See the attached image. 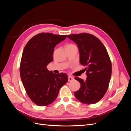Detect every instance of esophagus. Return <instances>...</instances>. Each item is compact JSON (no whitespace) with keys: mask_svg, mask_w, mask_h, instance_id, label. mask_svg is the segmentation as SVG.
<instances>
[{"mask_svg":"<svg viewBox=\"0 0 131 131\" xmlns=\"http://www.w3.org/2000/svg\"><path fill=\"white\" fill-rule=\"evenodd\" d=\"M73 80H74V78L69 75V76L68 77V81H72Z\"/></svg>","mask_w":131,"mask_h":131,"instance_id":"obj_1","label":"esophagus"}]
</instances>
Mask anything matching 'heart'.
Segmentation results:
<instances>
[{"mask_svg": "<svg viewBox=\"0 0 131 131\" xmlns=\"http://www.w3.org/2000/svg\"><path fill=\"white\" fill-rule=\"evenodd\" d=\"M70 46H75L74 45H72V44H70V45H69L67 47H70Z\"/></svg>", "mask_w": 131, "mask_h": 131, "instance_id": "1", "label": "heart"}]
</instances>
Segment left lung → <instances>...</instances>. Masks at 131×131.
<instances>
[{
	"instance_id": "8db88e82",
	"label": "left lung",
	"mask_w": 131,
	"mask_h": 131,
	"mask_svg": "<svg viewBox=\"0 0 131 131\" xmlns=\"http://www.w3.org/2000/svg\"><path fill=\"white\" fill-rule=\"evenodd\" d=\"M67 37L77 45L80 63L86 67V80L75 78L81 84L75 96L83 103H96L105 94L112 76V63L107 50L100 39L92 34H71Z\"/></svg>"
}]
</instances>
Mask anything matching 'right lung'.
Returning <instances> with one entry per match:
<instances>
[{"instance_id": "add662e5", "label": "right lung", "mask_w": 131, "mask_h": 131, "mask_svg": "<svg viewBox=\"0 0 131 131\" xmlns=\"http://www.w3.org/2000/svg\"><path fill=\"white\" fill-rule=\"evenodd\" d=\"M67 36L41 33L31 38L23 49L19 69L21 80L28 96L37 105L53 103L59 89L68 81L66 74H56L47 69L53 61L55 46Z\"/></svg>"}]
</instances>
